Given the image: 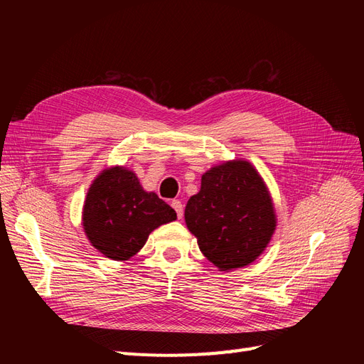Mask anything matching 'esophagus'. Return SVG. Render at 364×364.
<instances>
[{"label":"esophagus","mask_w":364,"mask_h":364,"mask_svg":"<svg viewBox=\"0 0 364 364\" xmlns=\"http://www.w3.org/2000/svg\"><path fill=\"white\" fill-rule=\"evenodd\" d=\"M171 206H173V209L176 211V214H178V218H182V215H183V205H182V202L181 200H173Z\"/></svg>","instance_id":"34e87169"}]
</instances>
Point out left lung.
Segmentation results:
<instances>
[{
  "label": "left lung",
  "instance_id": "1",
  "mask_svg": "<svg viewBox=\"0 0 364 364\" xmlns=\"http://www.w3.org/2000/svg\"><path fill=\"white\" fill-rule=\"evenodd\" d=\"M185 223L220 272L246 267L266 250L277 213L266 182L246 159L217 164L185 206Z\"/></svg>",
  "mask_w": 364,
  "mask_h": 364
}]
</instances>
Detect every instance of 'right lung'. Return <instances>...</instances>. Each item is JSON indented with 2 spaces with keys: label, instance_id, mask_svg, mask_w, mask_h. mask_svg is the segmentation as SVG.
<instances>
[{
  "label": "right lung",
  "instance_id": "1",
  "mask_svg": "<svg viewBox=\"0 0 364 364\" xmlns=\"http://www.w3.org/2000/svg\"><path fill=\"white\" fill-rule=\"evenodd\" d=\"M178 218L174 209L146 191L138 176L123 165L97 174L86 193L82 226L90 243L106 258L127 261L156 228Z\"/></svg>",
  "mask_w": 364,
  "mask_h": 364
}]
</instances>
